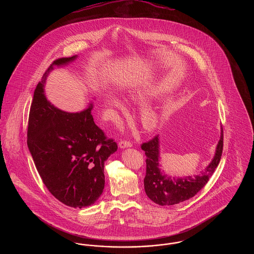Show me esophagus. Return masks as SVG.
Segmentation results:
<instances>
[{"label": "esophagus", "instance_id": "esophagus-1", "mask_svg": "<svg viewBox=\"0 0 254 254\" xmlns=\"http://www.w3.org/2000/svg\"><path fill=\"white\" fill-rule=\"evenodd\" d=\"M118 145L120 148H126V147H130L132 144L128 141H121V142H119Z\"/></svg>", "mask_w": 254, "mask_h": 254}]
</instances>
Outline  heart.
Segmentation results:
<instances>
[{
	"instance_id": "1",
	"label": "heart",
	"mask_w": 254,
	"mask_h": 254,
	"mask_svg": "<svg viewBox=\"0 0 254 254\" xmlns=\"http://www.w3.org/2000/svg\"><path fill=\"white\" fill-rule=\"evenodd\" d=\"M150 96V91H147L145 89H138L130 91L127 94V101L134 104H143L146 102ZM105 103L112 109H118L122 112L126 111V107L122 103L121 100H119L117 97L112 94H106ZM161 113L151 106H144L140 110L139 120L142 127L147 131L155 130L161 123Z\"/></svg>"
}]
</instances>
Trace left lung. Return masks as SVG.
Masks as SVG:
<instances>
[{
  "label": "left lung",
  "instance_id": "1",
  "mask_svg": "<svg viewBox=\"0 0 254 254\" xmlns=\"http://www.w3.org/2000/svg\"><path fill=\"white\" fill-rule=\"evenodd\" d=\"M223 127L218 142L214 157L201 174L186 176L185 178H171L161 171L159 135L141 145L146 156V173L144 179L145 191L147 197L155 204L171 205L189 200L198 193L204 187L214 170L223 152Z\"/></svg>",
  "mask_w": 254,
  "mask_h": 254
}]
</instances>
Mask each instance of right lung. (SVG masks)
I'll use <instances>...</instances> for the list:
<instances>
[{
	"label": "right lung",
	"mask_w": 254,
	"mask_h": 254,
	"mask_svg": "<svg viewBox=\"0 0 254 254\" xmlns=\"http://www.w3.org/2000/svg\"><path fill=\"white\" fill-rule=\"evenodd\" d=\"M77 55L54 61L37 85L27 127V145L37 170L49 192L64 205L94 204L105 187L104 167L118 146L95 125L89 104L69 113L54 107L44 85L54 66L68 64Z\"/></svg>",
	"instance_id": "obj_1"
}]
</instances>
